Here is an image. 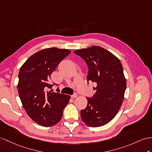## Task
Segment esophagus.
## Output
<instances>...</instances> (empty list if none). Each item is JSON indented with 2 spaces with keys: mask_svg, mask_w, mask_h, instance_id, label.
I'll return each mask as SVG.
<instances>
[{
  "mask_svg": "<svg viewBox=\"0 0 152 152\" xmlns=\"http://www.w3.org/2000/svg\"><path fill=\"white\" fill-rule=\"evenodd\" d=\"M77 97V94H73V95H71V97H72V99H75V98H76Z\"/></svg>",
  "mask_w": 152,
  "mask_h": 152,
  "instance_id": "obj_1",
  "label": "esophagus"
}]
</instances>
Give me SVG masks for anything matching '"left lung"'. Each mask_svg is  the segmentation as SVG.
I'll use <instances>...</instances> for the list:
<instances>
[{"label": "left lung", "mask_w": 152, "mask_h": 152, "mask_svg": "<svg viewBox=\"0 0 152 152\" xmlns=\"http://www.w3.org/2000/svg\"><path fill=\"white\" fill-rule=\"evenodd\" d=\"M88 66L87 80L97 83L96 92L86 97V108L80 111L84 123L90 127H100L108 123L123 104L126 80L119 59L102 47L94 46L76 50Z\"/></svg>", "instance_id": "8db88e82"}]
</instances>
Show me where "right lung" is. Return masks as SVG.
I'll list each match as a JSON object with an SVG mask.
<instances>
[{"label": "right lung", "instance_id": "right-lung-1", "mask_svg": "<svg viewBox=\"0 0 152 152\" xmlns=\"http://www.w3.org/2000/svg\"><path fill=\"white\" fill-rule=\"evenodd\" d=\"M71 51L46 48L32 55L21 66L17 85L18 95L26 112L36 123L49 127L62 119L70 96L48 91L51 74Z\"/></svg>", "mask_w": 152, "mask_h": 152}]
</instances>
